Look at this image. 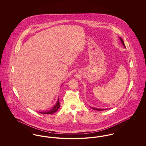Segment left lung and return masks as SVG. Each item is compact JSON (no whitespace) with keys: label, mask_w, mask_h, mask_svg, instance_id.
<instances>
[{"label":"left lung","mask_w":146,"mask_h":146,"mask_svg":"<svg viewBox=\"0 0 146 146\" xmlns=\"http://www.w3.org/2000/svg\"><path fill=\"white\" fill-rule=\"evenodd\" d=\"M119 38L120 39V41L121 42V43H122V44L123 45V46H124V48H126L125 47V44H124V41H123V40L120 38V37H119ZM91 108H92L93 110H96V111H104V110H106L107 109H100V108H93V107H91Z\"/></svg>","instance_id":"1"}]
</instances>
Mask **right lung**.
<instances>
[{"mask_svg": "<svg viewBox=\"0 0 146 146\" xmlns=\"http://www.w3.org/2000/svg\"><path fill=\"white\" fill-rule=\"evenodd\" d=\"M60 102H59V99L58 98L57 100V101L56 102L55 105L51 108V110H50L49 111H40L39 112L41 114H52V113H55L56 111H57L58 108H60Z\"/></svg>", "mask_w": 146, "mask_h": 146, "instance_id": "add662e5", "label": "right lung"}]
</instances>
